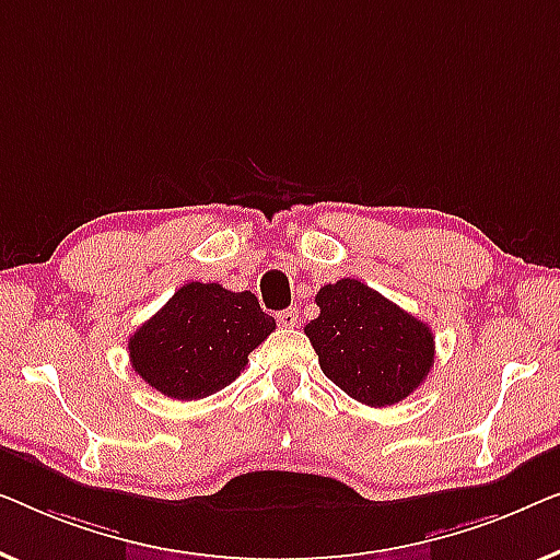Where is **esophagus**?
I'll list each match as a JSON object with an SVG mask.
<instances>
[{
    "mask_svg": "<svg viewBox=\"0 0 560 560\" xmlns=\"http://www.w3.org/2000/svg\"><path fill=\"white\" fill-rule=\"evenodd\" d=\"M277 322L281 327H294L299 325V310L296 306H289V310L277 312Z\"/></svg>",
    "mask_w": 560,
    "mask_h": 560,
    "instance_id": "esophagus-1",
    "label": "esophagus"
}]
</instances>
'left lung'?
Returning <instances> with one entry per match:
<instances>
[{
    "label": "left lung",
    "mask_w": 560,
    "mask_h": 560,
    "mask_svg": "<svg viewBox=\"0 0 560 560\" xmlns=\"http://www.w3.org/2000/svg\"><path fill=\"white\" fill-rule=\"evenodd\" d=\"M319 317L304 327L319 368L365 406H393L419 388L434 365V332L358 279L327 283Z\"/></svg>",
    "instance_id": "8db88e82"
}]
</instances>
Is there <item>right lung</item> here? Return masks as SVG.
<instances>
[{
  "instance_id": "add662e5",
  "label": "right lung",
  "mask_w": 560,
  "mask_h": 560,
  "mask_svg": "<svg viewBox=\"0 0 560 560\" xmlns=\"http://www.w3.org/2000/svg\"><path fill=\"white\" fill-rule=\"evenodd\" d=\"M273 329L250 291L190 281L129 337V360L162 396L198 400L231 385Z\"/></svg>"
}]
</instances>
